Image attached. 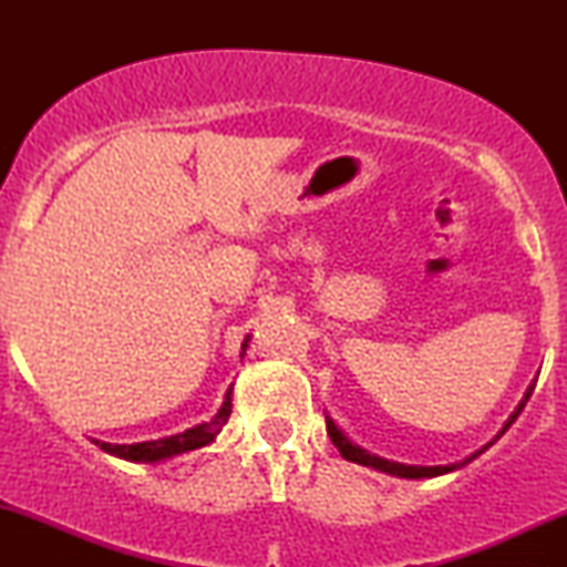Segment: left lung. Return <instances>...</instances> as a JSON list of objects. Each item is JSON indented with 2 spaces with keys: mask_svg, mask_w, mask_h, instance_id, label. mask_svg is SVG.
<instances>
[{
  "mask_svg": "<svg viewBox=\"0 0 567 567\" xmlns=\"http://www.w3.org/2000/svg\"><path fill=\"white\" fill-rule=\"evenodd\" d=\"M532 392H534V384L529 386V390H526L522 405H518L516 413L508 417V423L503 425L501 433H506V431L511 429V423H514L516 417L522 415V410H524L526 402H529ZM501 433H498V436H501ZM328 436L332 439V444L338 446V452L343 454L346 460L359 462V464H367V467H374V470H382V472H390V475H400V477H436V475H444V472H452V470L460 467V464H452V467H415V464H400V462L379 460V456H371V454L363 452V449L353 446L351 441H348V439L343 436V433H340V431L336 429V423H332V421H328ZM491 444H493V441H491ZM491 444H487V446H491ZM477 454H480V452H477ZM477 454H472V456H477ZM472 456H470V460H472ZM470 460H467V462H470Z\"/></svg>",
  "mask_w": 567,
  "mask_h": 567,
  "instance_id": "left-lung-1",
  "label": "left lung"
}]
</instances>
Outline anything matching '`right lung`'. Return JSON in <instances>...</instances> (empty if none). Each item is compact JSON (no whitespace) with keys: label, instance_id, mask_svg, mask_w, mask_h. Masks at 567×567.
I'll return each mask as SVG.
<instances>
[{"label":"right lung","instance_id":"right-lung-1","mask_svg":"<svg viewBox=\"0 0 567 567\" xmlns=\"http://www.w3.org/2000/svg\"><path fill=\"white\" fill-rule=\"evenodd\" d=\"M243 351H245V346H243ZM229 394H231V390L227 392V400H224L219 415H216L214 421L193 425V429L183 431V433H175V436L157 439V441H144V444H105V441H97V444H100V449H103V452L115 454V456H121V460H128V462H159V460H167V456L193 452V449L212 444L221 425L227 423V417L231 413V398H229Z\"/></svg>","mask_w":567,"mask_h":567}]
</instances>
